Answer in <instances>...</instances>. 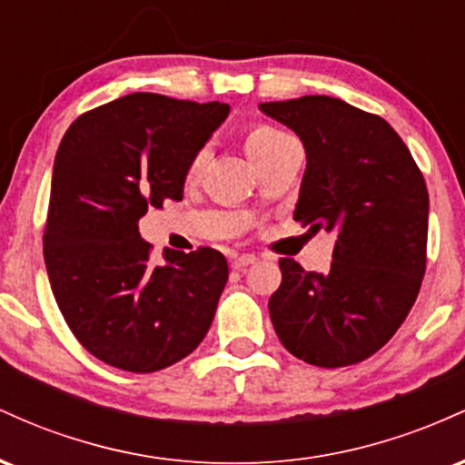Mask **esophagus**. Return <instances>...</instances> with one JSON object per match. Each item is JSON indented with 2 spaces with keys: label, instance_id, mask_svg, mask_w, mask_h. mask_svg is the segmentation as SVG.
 <instances>
[{
  "label": "esophagus",
  "instance_id": "34e87169",
  "mask_svg": "<svg viewBox=\"0 0 465 465\" xmlns=\"http://www.w3.org/2000/svg\"><path fill=\"white\" fill-rule=\"evenodd\" d=\"M255 260H258V258H255L253 253H240V255H233L232 266H233V269H244V266L253 264Z\"/></svg>",
  "mask_w": 465,
  "mask_h": 465
}]
</instances>
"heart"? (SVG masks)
Returning <instances> with one entry per match:
<instances>
[{
    "label": "heart",
    "instance_id": "1",
    "mask_svg": "<svg viewBox=\"0 0 465 465\" xmlns=\"http://www.w3.org/2000/svg\"><path fill=\"white\" fill-rule=\"evenodd\" d=\"M292 137L288 133L280 131L273 124H266V122H251L244 129V146H247L249 157L255 163H262L269 157L280 151L286 142H291ZM207 162V148L201 146L192 153L188 165H185V179H196L203 170V165Z\"/></svg>",
    "mask_w": 465,
    "mask_h": 465
}]
</instances>
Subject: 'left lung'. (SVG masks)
Instances as JSON below:
<instances>
[{
	"label": "left lung",
	"instance_id": "1",
	"mask_svg": "<svg viewBox=\"0 0 465 465\" xmlns=\"http://www.w3.org/2000/svg\"><path fill=\"white\" fill-rule=\"evenodd\" d=\"M260 109L306 148L295 221L336 232L325 273L280 260L271 322L297 359L354 365L396 334L420 292L429 238L424 177L389 122L343 100L303 95Z\"/></svg>",
	"mask_w": 465,
	"mask_h": 465
}]
</instances>
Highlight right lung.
Here are the masks:
<instances>
[{
  "instance_id": "add662e5",
  "label": "right lung",
  "mask_w": 465,
  "mask_h": 465,
  "mask_svg": "<svg viewBox=\"0 0 465 465\" xmlns=\"http://www.w3.org/2000/svg\"><path fill=\"white\" fill-rule=\"evenodd\" d=\"M227 104L129 94L74 120L58 146L44 258L78 343L124 371L165 370L210 330L229 269L221 251H165L140 238L148 207L183 199L185 165Z\"/></svg>"
}]
</instances>
